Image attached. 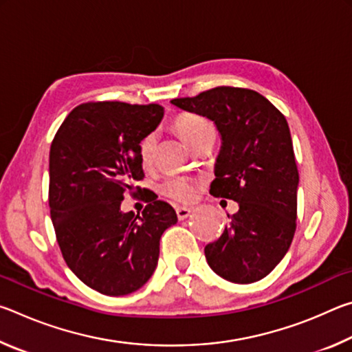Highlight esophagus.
Segmentation results:
<instances>
[{
	"instance_id": "obj_1",
	"label": "esophagus",
	"mask_w": 352,
	"mask_h": 352,
	"mask_svg": "<svg viewBox=\"0 0 352 352\" xmlns=\"http://www.w3.org/2000/svg\"><path fill=\"white\" fill-rule=\"evenodd\" d=\"M177 217H178V220H184L186 217H189V214L192 212V210H190V208H177Z\"/></svg>"
}]
</instances>
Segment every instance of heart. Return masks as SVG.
<instances>
[{
  "label": "heart",
  "mask_w": 352,
  "mask_h": 352,
  "mask_svg": "<svg viewBox=\"0 0 352 352\" xmlns=\"http://www.w3.org/2000/svg\"><path fill=\"white\" fill-rule=\"evenodd\" d=\"M172 127L189 146H192L204 135L214 132V124L210 119L197 115V113H180V115L175 116ZM155 144H157L155 133H148L141 140L138 155L142 166L152 163ZM160 189H162L166 197L180 201V204H189V201L195 199V194H197V183L186 177H168L164 178Z\"/></svg>",
  "instance_id": "heart-1"
}]
</instances>
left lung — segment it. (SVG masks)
<instances>
[{
  "mask_svg": "<svg viewBox=\"0 0 352 352\" xmlns=\"http://www.w3.org/2000/svg\"><path fill=\"white\" fill-rule=\"evenodd\" d=\"M170 102L216 124L222 151L210 192L239 204L222 236L205 247L208 264L226 281H259L284 258L296 230L300 177L285 116L258 91L239 87Z\"/></svg>",
  "mask_w": 352,
  "mask_h": 352,
  "instance_id": "1",
  "label": "left lung"
}]
</instances>
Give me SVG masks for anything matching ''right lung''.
Masks as SVG:
<instances>
[{"mask_svg":"<svg viewBox=\"0 0 352 352\" xmlns=\"http://www.w3.org/2000/svg\"><path fill=\"white\" fill-rule=\"evenodd\" d=\"M158 104L104 100L77 105L50 151V208L57 243L71 272L102 295L138 290L157 267L160 239L175 210L152 199L141 216L121 211L141 192L140 142L162 121Z\"/></svg>","mask_w":352,"mask_h":352,"instance_id":"add662e5","label":"right lung"}]
</instances>
